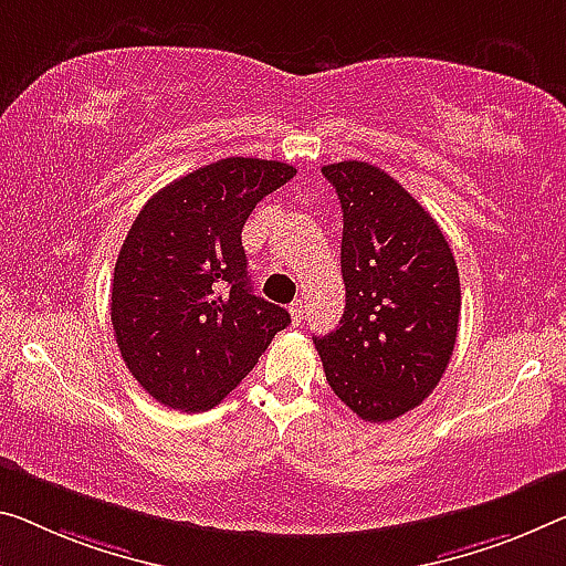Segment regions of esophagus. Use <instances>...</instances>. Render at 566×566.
I'll use <instances>...</instances> for the list:
<instances>
[{
    "instance_id": "34e87169",
    "label": "esophagus",
    "mask_w": 566,
    "mask_h": 566,
    "mask_svg": "<svg viewBox=\"0 0 566 566\" xmlns=\"http://www.w3.org/2000/svg\"><path fill=\"white\" fill-rule=\"evenodd\" d=\"M303 313H306V303H303V298H295L291 303V318H293L295 326H298L303 321Z\"/></svg>"
}]
</instances>
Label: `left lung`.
<instances>
[{
	"label": "left lung",
	"mask_w": 566,
	"mask_h": 566,
	"mask_svg": "<svg viewBox=\"0 0 566 566\" xmlns=\"http://www.w3.org/2000/svg\"><path fill=\"white\" fill-rule=\"evenodd\" d=\"M344 212V316L313 344L334 395L367 422H387L428 397L453 356L458 265L440 224L379 167L321 169Z\"/></svg>",
	"instance_id": "obj_1"
}]
</instances>
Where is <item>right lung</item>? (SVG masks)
<instances>
[{
  "mask_svg": "<svg viewBox=\"0 0 566 566\" xmlns=\"http://www.w3.org/2000/svg\"><path fill=\"white\" fill-rule=\"evenodd\" d=\"M295 177L283 161L230 156L159 189L128 230L111 291L128 371L179 412L220 405L291 313L253 293L242 228Z\"/></svg>",
  "mask_w": 566,
  "mask_h": 566,
  "instance_id": "right-lung-1",
  "label": "right lung"
}]
</instances>
